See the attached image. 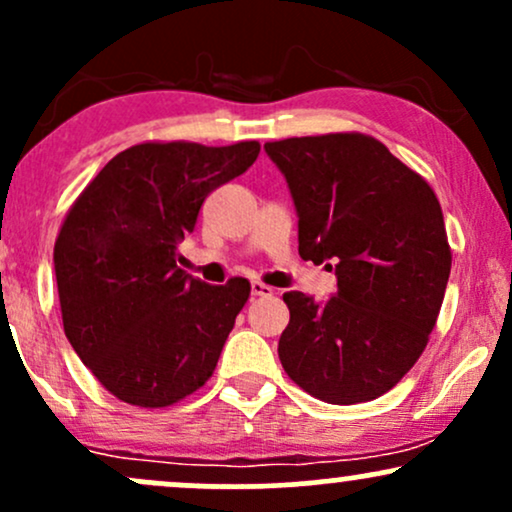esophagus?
<instances>
[{
  "mask_svg": "<svg viewBox=\"0 0 512 512\" xmlns=\"http://www.w3.org/2000/svg\"><path fill=\"white\" fill-rule=\"evenodd\" d=\"M250 293H252V296H272L274 289H272V286L262 284V281H252Z\"/></svg>",
  "mask_w": 512,
  "mask_h": 512,
  "instance_id": "obj_1",
  "label": "esophagus"
}]
</instances>
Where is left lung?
Instances as JSON below:
<instances>
[{"instance_id": "8db88e82", "label": "left lung", "mask_w": 512, "mask_h": 512, "mask_svg": "<svg viewBox=\"0 0 512 512\" xmlns=\"http://www.w3.org/2000/svg\"><path fill=\"white\" fill-rule=\"evenodd\" d=\"M289 185L298 252L337 276L330 301L284 293L289 378L330 404L385 395L426 349L450 276L443 211L428 182L366 134L264 144Z\"/></svg>"}]
</instances>
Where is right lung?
I'll return each mask as SVG.
<instances>
[{"instance_id":"obj_1","label":"right lung","mask_w":512,"mask_h":512,"mask_svg":"<svg viewBox=\"0 0 512 512\" xmlns=\"http://www.w3.org/2000/svg\"><path fill=\"white\" fill-rule=\"evenodd\" d=\"M257 154V142L137 144L69 209L52 257L64 334L122 402L168 407L214 373L250 281L204 284L178 267V245L209 192Z\"/></svg>"}]
</instances>
